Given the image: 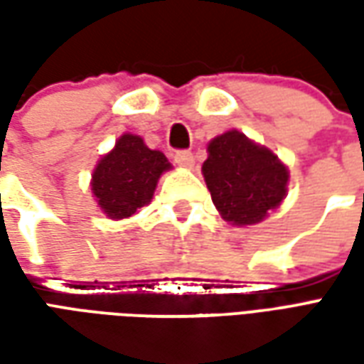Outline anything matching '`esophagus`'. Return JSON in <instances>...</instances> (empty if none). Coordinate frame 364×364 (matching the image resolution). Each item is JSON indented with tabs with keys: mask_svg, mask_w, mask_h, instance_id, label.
Here are the masks:
<instances>
[{
	"mask_svg": "<svg viewBox=\"0 0 364 364\" xmlns=\"http://www.w3.org/2000/svg\"><path fill=\"white\" fill-rule=\"evenodd\" d=\"M175 164L179 167H185V169H191V167L195 166V158H193V154L187 150L175 151Z\"/></svg>",
	"mask_w": 364,
	"mask_h": 364,
	"instance_id": "esophagus-1",
	"label": "esophagus"
}]
</instances>
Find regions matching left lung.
<instances>
[{"mask_svg":"<svg viewBox=\"0 0 364 364\" xmlns=\"http://www.w3.org/2000/svg\"><path fill=\"white\" fill-rule=\"evenodd\" d=\"M203 177L216 210L232 226H253L279 208L289 193V167L277 154L228 130L213 138Z\"/></svg>","mask_w":364,"mask_h":364,"instance_id":"8db88e82","label":"left lung"}]
</instances>
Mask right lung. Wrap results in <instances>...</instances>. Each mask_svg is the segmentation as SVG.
<instances>
[{"instance_id": "obj_1", "label": "right lung", "mask_w": 364, "mask_h": 364, "mask_svg": "<svg viewBox=\"0 0 364 364\" xmlns=\"http://www.w3.org/2000/svg\"><path fill=\"white\" fill-rule=\"evenodd\" d=\"M171 167L164 151L148 148L142 136L124 132L97 161L91 193L107 218H130L150 203L159 177Z\"/></svg>"}]
</instances>
